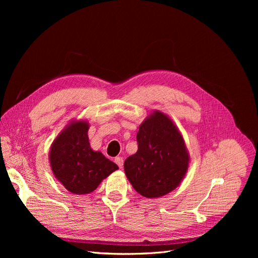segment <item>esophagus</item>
I'll use <instances>...</instances> for the list:
<instances>
[{"label": "esophagus", "mask_w": 258, "mask_h": 258, "mask_svg": "<svg viewBox=\"0 0 258 258\" xmlns=\"http://www.w3.org/2000/svg\"><path fill=\"white\" fill-rule=\"evenodd\" d=\"M115 163L121 168L122 166H123V158L116 157V158H115Z\"/></svg>", "instance_id": "34e87169"}]
</instances>
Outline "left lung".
<instances>
[{
	"instance_id": "obj_1",
	"label": "left lung",
	"mask_w": 258,
	"mask_h": 258,
	"mask_svg": "<svg viewBox=\"0 0 258 258\" xmlns=\"http://www.w3.org/2000/svg\"><path fill=\"white\" fill-rule=\"evenodd\" d=\"M137 142V153L124 162L126 178L135 190L148 199L174 190L190 161L177 125L166 114L154 111L139 126Z\"/></svg>"
}]
</instances>
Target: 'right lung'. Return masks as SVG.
Returning <instances> with one entry per match:
<instances>
[{"label":"right lung","instance_id":"1","mask_svg":"<svg viewBox=\"0 0 258 258\" xmlns=\"http://www.w3.org/2000/svg\"><path fill=\"white\" fill-rule=\"evenodd\" d=\"M89 122L72 120L53 141L49 160L54 177L68 191L88 195L118 166L100 152H95L89 142Z\"/></svg>","mask_w":258,"mask_h":258}]
</instances>
